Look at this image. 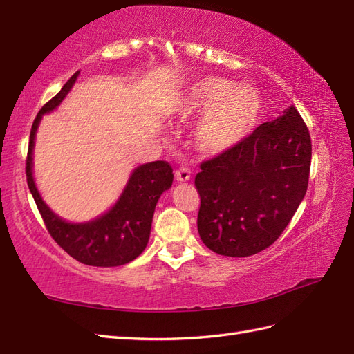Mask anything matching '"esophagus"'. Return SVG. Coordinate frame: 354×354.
<instances>
[{"label":"esophagus","instance_id":"obj_1","mask_svg":"<svg viewBox=\"0 0 354 354\" xmlns=\"http://www.w3.org/2000/svg\"><path fill=\"white\" fill-rule=\"evenodd\" d=\"M175 178H176L178 183H187V181H190L192 171H190V169H187V167H179L175 171Z\"/></svg>","mask_w":354,"mask_h":354}]
</instances>
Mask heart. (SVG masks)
Listing matches in <instances>:
<instances>
[{"mask_svg":"<svg viewBox=\"0 0 354 354\" xmlns=\"http://www.w3.org/2000/svg\"><path fill=\"white\" fill-rule=\"evenodd\" d=\"M260 111L261 100L254 88L214 76L194 82L176 102V114L181 118L202 114L196 146L205 155H219L234 147L257 124Z\"/></svg>","mask_w":354,"mask_h":354,"instance_id":"b5f03b06","label":"heart"}]
</instances>
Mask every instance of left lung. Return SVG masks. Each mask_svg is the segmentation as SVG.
I'll use <instances>...</instances> for the list:
<instances>
[{
  "instance_id": "obj_1",
  "label": "left lung",
  "mask_w": 354,
  "mask_h": 354,
  "mask_svg": "<svg viewBox=\"0 0 354 354\" xmlns=\"http://www.w3.org/2000/svg\"><path fill=\"white\" fill-rule=\"evenodd\" d=\"M312 140L290 106L227 152L201 162L198 231L207 248L248 257L281 236L309 185Z\"/></svg>"
}]
</instances>
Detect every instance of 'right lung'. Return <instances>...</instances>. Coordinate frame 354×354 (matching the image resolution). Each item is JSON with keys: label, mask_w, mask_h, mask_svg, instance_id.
Wrapping results in <instances>:
<instances>
[{"label": "right lung", "mask_w": 354, "mask_h": 354, "mask_svg": "<svg viewBox=\"0 0 354 354\" xmlns=\"http://www.w3.org/2000/svg\"><path fill=\"white\" fill-rule=\"evenodd\" d=\"M77 76L79 71L74 73L61 91L37 112L28 140L26 160L27 184L42 216L45 228L65 252L89 266H122L135 260L145 251L149 242L156 202L162 192L170 189L173 169L167 161L142 164L133 170L123 194L106 214L88 223H68L59 219L44 204L41 194L37 193L32 173V153L36 129L42 114H47L61 104Z\"/></svg>", "instance_id": "add662e5"}]
</instances>
